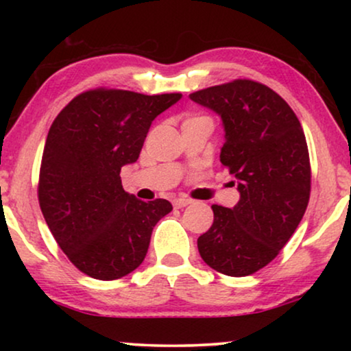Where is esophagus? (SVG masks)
<instances>
[{
  "label": "esophagus",
  "mask_w": 351,
  "mask_h": 351,
  "mask_svg": "<svg viewBox=\"0 0 351 351\" xmlns=\"http://www.w3.org/2000/svg\"><path fill=\"white\" fill-rule=\"evenodd\" d=\"M172 203H174V206H176L177 209H182V208H185V206L191 204V199L184 198V196H180V198H176L174 201H172Z\"/></svg>",
  "instance_id": "esophagus-1"
}]
</instances>
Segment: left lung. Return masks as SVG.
Returning a JSON list of instances; mask_svg holds the SVG:
<instances>
[{
    "instance_id": "1",
    "label": "left lung",
    "mask_w": 351,
    "mask_h": 351,
    "mask_svg": "<svg viewBox=\"0 0 351 351\" xmlns=\"http://www.w3.org/2000/svg\"><path fill=\"white\" fill-rule=\"evenodd\" d=\"M190 99L222 119L220 162L239 191L232 209L213 206L214 222L198 238L199 256L223 275H252L285 247L308 206L305 134L289 105L256 81L237 80Z\"/></svg>"
}]
</instances>
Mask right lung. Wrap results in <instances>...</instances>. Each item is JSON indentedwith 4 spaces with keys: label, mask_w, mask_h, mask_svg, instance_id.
I'll return each instance as SVG.
<instances>
[{
    "label": "right lung",
    "mask_w": 351,
    "mask_h": 351,
    "mask_svg": "<svg viewBox=\"0 0 351 351\" xmlns=\"http://www.w3.org/2000/svg\"><path fill=\"white\" fill-rule=\"evenodd\" d=\"M182 94L97 89L75 97L52 123L43 152L41 213L62 251L90 278L129 275L147 256L166 199L124 191L121 167L137 161L153 119Z\"/></svg>",
    "instance_id": "right-lung-1"
}]
</instances>
